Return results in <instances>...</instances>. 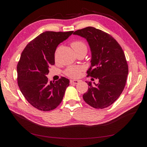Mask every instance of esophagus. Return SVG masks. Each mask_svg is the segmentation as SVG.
Segmentation results:
<instances>
[{
    "instance_id": "1",
    "label": "esophagus",
    "mask_w": 147,
    "mask_h": 147,
    "mask_svg": "<svg viewBox=\"0 0 147 147\" xmlns=\"http://www.w3.org/2000/svg\"><path fill=\"white\" fill-rule=\"evenodd\" d=\"M80 82L79 80H71L70 81V84H77Z\"/></svg>"
}]
</instances>
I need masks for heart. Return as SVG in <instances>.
I'll return each instance as SVG.
<instances>
[{
	"mask_svg": "<svg viewBox=\"0 0 147 147\" xmlns=\"http://www.w3.org/2000/svg\"><path fill=\"white\" fill-rule=\"evenodd\" d=\"M75 53L82 51H87V47L86 44L82 41H75L71 44ZM83 70V67L82 66H70L66 69L65 74L68 77L71 78H77L80 76V73Z\"/></svg>",
	"mask_w": 147,
	"mask_h": 147,
	"instance_id": "obj_1",
	"label": "heart"
}]
</instances>
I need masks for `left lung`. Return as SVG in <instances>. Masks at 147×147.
I'll return each mask as SVG.
<instances>
[{
    "mask_svg": "<svg viewBox=\"0 0 147 147\" xmlns=\"http://www.w3.org/2000/svg\"><path fill=\"white\" fill-rule=\"evenodd\" d=\"M73 34L87 40L91 53L88 75L99 80L94 84L86 82L88 90L83 98L93 108L107 107L117 100L126 84L128 65L123 49L110 35L93 27L76 30Z\"/></svg>",
    "mask_w": 147,
    "mask_h": 147,
    "instance_id": "1",
    "label": "left lung"
}]
</instances>
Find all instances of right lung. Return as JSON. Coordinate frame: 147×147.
<instances>
[{
  "label": "right lung",
  "instance_id": "obj_1",
  "mask_svg": "<svg viewBox=\"0 0 147 147\" xmlns=\"http://www.w3.org/2000/svg\"><path fill=\"white\" fill-rule=\"evenodd\" d=\"M73 33L45 31L30 42L21 53L17 65L18 84L26 100L40 110L56 109L69 85L67 78L52 82L47 75L55 64L56 48Z\"/></svg>",
  "mask_w": 147,
  "mask_h": 147
}]
</instances>
